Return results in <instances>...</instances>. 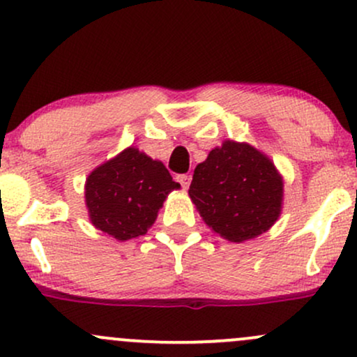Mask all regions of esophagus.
Returning <instances> with one entry per match:
<instances>
[{"mask_svg":"<svg viewBox=\"0 0 357 357\" xmlns=\"http://www.w3.org/2000/svg\"><path fill=\"white\" fill-rule=\"evenodd\" d=\"M176 179H178V183L181 184L183 190H188V188H190V184H191V176H188V174H179Z\"/></svg>","mask_w":357,"mask_h":357,"instance_id":"34e87169","label":"esophagus"}]
</instances>
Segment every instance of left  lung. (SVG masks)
Returning <instances> with one entry per match:
<instances>
[{
	"instance_id": "8db88e82",
	"label": "left lung",
	"mask_w": 357,
	"mask_h": 357,
	"mask_svg": "<svg viewBox=\"0 0 357 357\" xmlns=\"http://www.w3.org/2000/svg\"><path fill=\"white\" fill-rule=\"evenodd\" d=\"M188 195L213 231L243 243L268 231L278 220L284 178L267 154L228 139L195 167Z\"/></svg>"
}]
</instances>
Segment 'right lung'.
<instances>
[{
  "mask_svg": "<svg viewBox=\"0 0 357 357\" xmlns=\"http://www.w3.org/2000/svg\"><path fill=\"white\" fill-rule=\"evenodd\" d=\"M179 188L161 161L129 146L87 176L89 220L117 241L137 238L153 227L167 195Z\"/></svg>",
  "mask_w": 357,
  "mask_h": 357,
  "instance_id": "add662e5",
  "label": "right lung"
}]
</instances>
